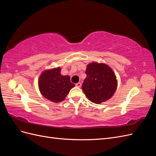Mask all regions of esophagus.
<instances>
[{"instance_id":"1","label":"esophagus","mask_w":156,"mask_h":156,"mask_svg":"<svg viewBox=\"0 0 156 156\" xmlns=\"http://www.w3.org/2000/svg\"><path fill=\"white\" fill-rule=\"evenodd\" d=\"M75 86L77 87H81V83H77L75 84Z\"/></svg>"}]
</instances>
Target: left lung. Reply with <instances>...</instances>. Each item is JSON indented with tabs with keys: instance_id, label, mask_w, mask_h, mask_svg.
Returning <instances> with one entry per match:
<instances>
[{
	"instance_id": "8db88e82",
	"label": "left lung",
	"mask_w": 156,
	"mask_h": 156,
	"mask_svg": "<svg viewBox=\"0 0 156 156\" xmlns=\"http://www.w3.org/2000/svg\"><path fill=\"white\" fill-rule=\"evenodd\" d=\"M86 74L82 89L90 101L100 104L112 96L117 80L110 67L105 64L93 62L87 66Z\"/></svg>"
}]
</instances>
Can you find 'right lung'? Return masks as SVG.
<instances>
[{"mask_svg": "<svg viewBox=\"0 0 156 156\" xmlns=\"http://www.w3.org/2000/svg\"><path fill=\"white\" fill-rule=\"evenodd\" d=\"M60 70V68L46 70L39 79L38 85L41 94L53 102L64 100L70 90L75 87L69 76L61 75Z\"/></svg>", "mask_w": 156, "mask_h": 156, "instance_id": "add662e5", "label": "right lung"}]
</instances>
